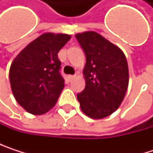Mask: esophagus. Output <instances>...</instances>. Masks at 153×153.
<instances>
[{
	"mask_svg": "<svg viewBox=\"0 0 153 153\" xmlns=\"http://www.w3.org/2000/svg\"><path fill=\"white\" fill-rule=\"evenodd\" d=\"M75 77H76V75H69V76H68V78H69V79L72 81V80H73V79H74Z\"/></svg>",
	"mask_w": 153,
	"mask_h": 153,
	"instance_id": "obj_1",
	"label": "esophagus"
}]
</instances>
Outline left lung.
I'll list each match as a JSON object with an SVG mask.
<instances>
[{"mask_svg": "<svg viewBox=\"0 0 153 153\" xmlns=\"http://www.w3.org/2000/svg\"><path fill=\"white\" fill-rule=\"evenodd\" d=\"M86 55L83 74L86 86L77 95L82 111L92 119L113 113L128 86V67L122 50L96 32L75 35Z\"/></svg>", "mask_w": 153, "mask_h": 153, "instance_id": "left-lung-1", "label": "left lung"}]
</instances>
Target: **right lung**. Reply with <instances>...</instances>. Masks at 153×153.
<instances>
[{
    "instance_id": "add662e5",
    "label": "right lung",
    "mask_w": 153,
    "mask_h": 153,
    "mask_svg": "<svg viewBox=\"0 0 153 153\" xmlns=\"http://www.w3.org/2000/svg\"><path fill=\"white\" fill-rule=\"evenodd\" d=\"M71 36L47 33L30 42L13 60L10 69L11 90L16 102L34 115L56 105L64 87L57 53Z\"/></svg>"
}]
</instances>
